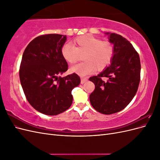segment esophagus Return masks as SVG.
Instances as JSON below:
<instances>
[{"label":"esophagus","mask_w":160,"mask_h":160,"mask_svg":"<svg viewBox=\"0 0 160 160\" xmlns=\"http://www.w3.org/2000/svg\"><path fill=\"white\" fill-rule=\"evenodd\" d=\"M88 81V79H86V78H81V84H83V83H85V82Z\"/></svg>","instance_id":"obj_1"}]
</instances>
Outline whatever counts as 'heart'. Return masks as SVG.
<instances>
[{
  "mask_svg": "<svg viewBox=\"0 0 160 160\" xmlns=\"http://www.w3.org/2000/svg\"><path fill=\"white\" fill-rule=\"evenodd\" d=\"M73 45L67 42L62 46L61 55L69 63H75L84 55L83 63L71 67L70 71L81 77L91 73L95 69L101 71L108 66L114 55V47L111 42L86 35L75 38Z\"/></svg>",
  "mask_w": 160,
  "mask_h": 160,
  "instance_id": "1",
  "label": "heart"
}]
</instances>
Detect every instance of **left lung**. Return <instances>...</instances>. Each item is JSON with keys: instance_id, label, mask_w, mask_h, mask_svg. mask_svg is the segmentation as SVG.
<instances>
[{"instance_id": "1", "label": "left lung", "mask_w": 160, "mask_h": 160, "mask_svg": "<svg viewBox=\"0 0 160 160\" xmlns=\"http://www.w3.org/2000/svg\"><path fill=\"white\" fill-rule=\"evenodd\" d=\"M114 47L111 63L89 81L95 90L89 96L93 108L98 112L110 115L123 109L136 93L140 81L141 64L138 53L133 45L122 35L106 32ZM102 77H107L104 82Z\"/></svg>"}]
</instances>
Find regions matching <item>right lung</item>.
<instances>
[{
  "label": "right lung",
  "mask_w": 160,
  "mask_h": 160,
  "mask_svg": "<svg viewBox=\"0 0 160 160\" xmlns=\"http://www.w3.org/2000/svg\"><path fill=\"white\" fill-rule=\"evenodd\" d=\"M67 36L59 34L37 37L24 51L19 77L24 93L32 107L41 113L56 115L70 108L71 91L81 82L75 73L58 77L68 69L61 55Z\"/></svg>",
  "instance_id": "1"
}]
</instances>
